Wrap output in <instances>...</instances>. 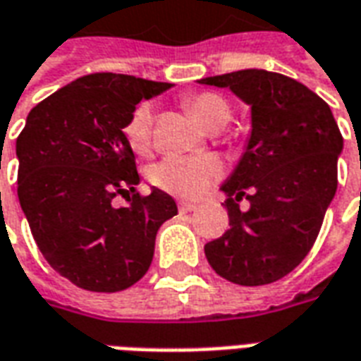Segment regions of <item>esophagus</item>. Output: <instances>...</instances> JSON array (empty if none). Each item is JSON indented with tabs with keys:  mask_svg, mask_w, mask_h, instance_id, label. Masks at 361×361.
Wrapping results in <instances>:
<instances>
[{
	"mask_svg": "<svg viewBox=\"0 0 361 361\" xmlns=\"http://www.w3.org/2000/svg\"><path fill=\"white\" fill-rule=\"evenodd\" d=\"M178 209H180V212H193L197 211V204L189 203V201H180V203H178Z\"/></svg>",
	"mask_w": 361,
	"mask_h": 361,
	"instance_id": "obj_1",
	"label": "esophagus"
}]
</instances>
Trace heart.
<instances>
[{
	"instance_id": "obj_1",
	"label": "heart",
	"mask_w": 361,
	"mask_h": 361,
	"mask_svg": "<svg viewBox=\"0 0 361 361\" xmlns=\"http://www.w3.org/2000/svg\"><path fill=\"white\" fill-rule=\"evenodd\" d=\"M189 114L203 127L214 126L230 119V106L222 96L214 92H201L185 100ZM126 139L137 154H145L152 141V108L141 104L127 121ZM222 162L214 154L203 157H168L152 170V181L158 188L178 197L203 195L214 181L222 176Z\"/></svg>"
}]
</instances>
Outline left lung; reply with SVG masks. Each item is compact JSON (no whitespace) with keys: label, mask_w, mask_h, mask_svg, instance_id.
Instances as JSON below:
<instances>
[{"label":"left lung","mask_w":361,"mask_h":361,"mask_svg":"<svg viewBox=\"0 0 361 361\" xmlns=\"http://www.w3.org/2000/svg\"><path fill=\"white\" fill-rule=\"evenodd\" d=\"M230 89L251 108V135L232 176L230 230L204 245L222 279L263 286L292 272L317 240L336 193L342 135L329 104L305 85L265 69H243L201 79ZM245 196L250 212L239 211Z\"/></svg>","instance_id":"left-lung-1"}]
</instances>
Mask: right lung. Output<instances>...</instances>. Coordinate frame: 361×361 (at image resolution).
Returning a JSON list of instances; mask_svg holds the SVG:
<instances>
[{"mask_svg":"<svg viewBox=\"0 0 361 361\" xmlns=\"http://www.w3.org/2000/svg\"><path fill=\"white\" fill-rule=\"evenodd\" d=\"M170 87L133 75H85L36 104L17 137V195L36 245L82 290L133 286L149 271L158 228L178 214L162 189L135 191L141 178L123 133L137 104ZM118 195L126 207H115Z\"/></svg>","mask_w":361,"mask_h":361,"instance_id":"right-lung-1","label":"right lung"}]
</instances>
